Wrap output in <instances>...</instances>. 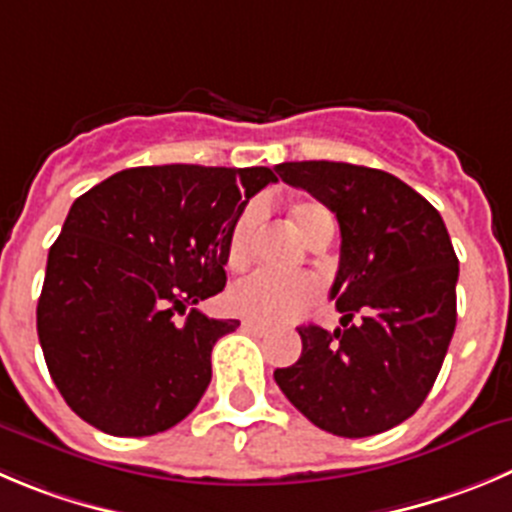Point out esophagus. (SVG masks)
<instances>
[{
    "label": "esophagus",
    "mask_w": 512,
    "mask_h": 512,
    "mask_svg": "<svg viewBox=\"0 0 512 512\" xmlns=\"http://www.w3.org/2000/svg\"><path fill=\"white\" fill-rule=\"evenodd\" d=\"M242 328L250 333H255V336H267V333H270V328L262 326V323H255V321H245L242 323Z\"/></svg>",
    "instance_id": "34e87169"
}]
</instances>
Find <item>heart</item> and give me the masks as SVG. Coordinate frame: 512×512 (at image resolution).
Listing matches in <instances>:
<instances>
[{"instance_id":"1","label":"heart","mask_w":512,"mask_h":512,"mask_svg":"<svg viewBox=\"0 0 512 512\" xmlns=\"http://www.w3.org/2000/svg\"><path fill=\"white\" fill-rule=\"evenodd\" d=\"M290 219L305 242H310L323 229H333V217L321 202L300 199L290 207ZM260 209L247 207L232 224L227 240V267L242 270L252 260V242H255ZM318 295V285L305 275H272V272H255L250 278L240 280L229 290V305L234 313L245 315L257 323H283L300 310L308 308Z\"/></svg>"}]
</instances>
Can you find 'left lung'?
<instances>
[{
    "instance_id": "1",
    "label": "left lung",
    "mask_w": 512,
    "mask_h": 512,
    "mask_svg": "<svg viewBox=\"0 0 512 512\" xmlns=\"http://www.w3.org/2000/svg\"><path fill=\"white\" fill-rule=\"evenodd\" d=\"M280 179L326 204L341 227L331 298L336 331L300 326L303 353L275 381L315 427L371 437L412 417L434 386L457 323L455 247L437 209L386 171L285 161Z\"/></svg>"
}]
</instances>
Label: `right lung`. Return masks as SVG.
<instances>
[{
    "mask_svg": "<svg viewBox=\"0 0 512 512\" xmlns=\"http://www.w3.org/2000/svg\"><path fill=\"white\" fill-rule=\"evenodd\" d=\"M270 181L267 166H138L75 199L47 255L37 336L80 419L151 437L197 407L214 343L240 321L194 305L224 290L232 224Z\"/></svg>",
    "mask_w": 512,
    "mask_h": 512,
    "instance_id": "right-lung-1",
    "label": "right lung"
}]
</instances>
